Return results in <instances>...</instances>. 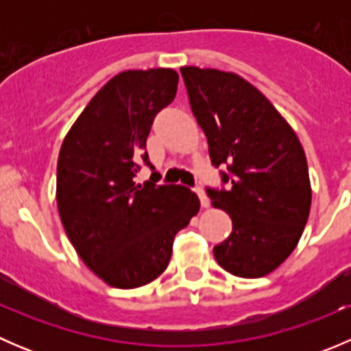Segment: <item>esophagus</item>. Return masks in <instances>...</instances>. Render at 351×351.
<instances>
[{"label":"esophagus","mask_w":351,"mask_h":351,"mask_svg":"<svg viewBox=\"0 0 351 351\" xmlns=\"http://www.w3.org/2000/svg\"><path fill=\"white\" fill-rule=\"evenodd\" d=\"M195 193L198 195V198H200V205L202 207H208V198H207V195H205V192H204V189H202V186H195Z\"/></svg>","instance_id":"1"}]
</instances>
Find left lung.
I'll list each match as a JSON object with an SVG mask.
<instances>
[{"mask_svg":"<svg viewBox=\"0 0 351 351\" xmlns=\"http://www.w3.org/2000/svg\"><path fill=\"white\" fill-rule=\"evenodd\" d=\"M180 71L212 166L226 168L222 189L207 186L214 207L232 221L231 236L214 246L215 260L236 277H263L295 250L309 217L306 154L284 117L241 76Z\"/></svg>","mask_w":351,"mask_h":351,"instance_id":"left-lung-1","label":"left lung"}]
</instances>
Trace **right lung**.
I'll return each mask as SVG.
<instances>
[{
    "label": "right lung",
    "instance_id": "1",
    "mask_svg": "<svg viewBox=\"0 0 351 351\" xmlns=\"http://www.w3.org/2000/svg\"><path fill=\"white\" fill-rule=\"evenodd\" d=\"M173 69L123 71L108 81L67 132L58 161V208L74 250L101 280L136 289L158 278L173 239L200 208L183 185L136 183L154 169L146 141L176 95Z\"/></svg>",
    "mask_w": 351,
    "mask_h": 351
}]
</instances>
